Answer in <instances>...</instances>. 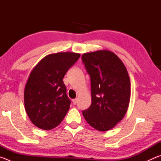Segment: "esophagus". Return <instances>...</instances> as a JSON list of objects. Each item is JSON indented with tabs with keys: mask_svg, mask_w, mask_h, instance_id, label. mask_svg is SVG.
<instances>
[{
	"mask_svg": "<svg viewBox=\"0 0 161 161\" xmlns=\"http://www.w3.org/2000/svg\"><path fill=\"white\" fill-rule=\"evenodd\" d=\"M72 102H73V103H74L75 105V104H77V99H73V100H72Z\"/></svg>",
	"mask_w": 161,
	"mask_h": 161,
	"instance_id": "esophagus-1",
	"label": "esophagus"
}]
</instances>
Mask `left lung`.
<instances>
[{"label": "left lung", "instance_id": "obj_1", "mask_svg": "<svg viewBox=\"0 0 161 161\" xmlns=\"http://www.w3.org/2000/svg\"><path fill=\"white\" fill-rule=\"evenodd\" d=\"M81 60L90 76L92 103L82 114L90 126L107 131L124 118L129 104L130 84L127 69L108 50L85 53Z\"/></svg>", "mask_w": 161, "mask_h": 161}]
</instances>
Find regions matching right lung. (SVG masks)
Here are the masks:
<instances>
[{
    "label": "right lung",
    "mask_w": 161,
    "mask_h": 161,
    "mask_svg": "<svg viewBox=\"0 0 161 161\" xmlns=\"http://www.w3.org/2000/svg\"><path fill=\"white\" fill-rule=\"evenodd\" d=\"M80 54L58 53L46 56L30 75L24 91L26 113L35 126L53 129L61 123L71 103L62 79Z\"/></svg>",
    "instance_id": "1"
}]
</instances>
